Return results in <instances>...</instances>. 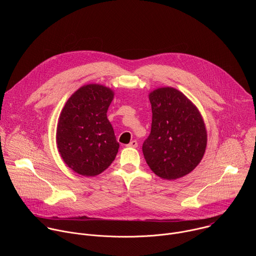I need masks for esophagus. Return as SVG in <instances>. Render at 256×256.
I'll return each instance as SVG.
<instances>
[{"mask_svg":"<svg viewBox=\"0 0 256 256\" xmlns=\"http://www.w3.org/2000/svg\"><path fill=\"white\" fill-rule=\"evenodd\" d=\"M128 146V147H130V148H136L138 147V142L136 140H132L128 144H126Z\"/></svg>","mask_w":256,"mask_h":256,"instance_id":"esophagus-1","label":"esophagus"}]
</instances>
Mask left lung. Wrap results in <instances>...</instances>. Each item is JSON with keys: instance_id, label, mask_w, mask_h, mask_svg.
Masks as SVG:
<instances>
[{"instance_id": "8db88e82", "label": "left lung", "mask_w": 256, "mask_h": 256, "mask_svg": "<svg viewBox=\"0 0 256 256\" xmlns=\"http://www.w3.org/2000/svg\"><path fill=\"white\" fill-rule=\"evenodd\" d=\"M152 126L142 144V154L151 170L173 180L192 172L206 147V130L196 107L180 91L165 87L149 95Z\"/></svg>"}]
</instances>
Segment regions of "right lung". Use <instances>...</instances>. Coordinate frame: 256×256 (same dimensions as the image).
I'll list each match as a JSON object with an SVG mask.
<instances>
[{"instance_id":"add662e5","label":"right lung","mask_w":256,"mask_h":256,"mask_svg":"<svg viewBox=\"0 0 256 256\" xmlns=\"http://www.w3.org/2000/svg\"><path fill=\"white\" fill-rule=\"evenodd\" d=\"M114 92L102 85L81 87L66 101L56 128V144L64 163L83 176L103 172L116 159L120 144L107 110Z\"/></svg>"}]
</instances>
